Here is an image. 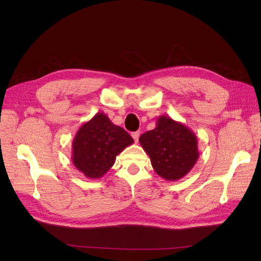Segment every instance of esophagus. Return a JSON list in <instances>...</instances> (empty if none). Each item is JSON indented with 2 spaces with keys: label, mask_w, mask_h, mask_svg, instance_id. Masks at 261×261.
Listing matches in <instances>:
<instances>
[{
  "label": "esophagus",
  "mask_w": 261,
  "mask_h": 261,
  "mask_svg": "<svg viewBox=\"0 0 261 261\" xmlns=\"http://www.w3.org/2000/svg\"><path fill=\"white\" fill-rule=\"evenodd\" d=\"M139 135H140L139 132H134V133H132V137L134 138V140H135V143H137V141H138Z\"/></svg>",
  "instance_id": "esophagus-1"
}]
</instances>
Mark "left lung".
<instances>
[{
    "instance_id": "obj_1",
    "label": "left lung",
    "mask_w": 261,
    "mask_h": 261,
    "mask_svg": "<svg viewBox=\"0 0 261 261\" xmlns=\"http://www.w3.org/2000/svg\"><path fill=\"white\" fill-rule=\"evenodd\" d=\"M139 143L156 174L167 180L183 178L199 158L195 133L167 115L158 117L155 128L143 134Z\"/></svg>"
}]
</instances>
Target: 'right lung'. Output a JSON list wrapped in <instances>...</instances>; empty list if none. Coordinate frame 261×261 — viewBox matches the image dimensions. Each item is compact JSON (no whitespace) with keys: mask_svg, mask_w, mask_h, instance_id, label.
Masks as SVG:
<instances>
[{"mask_svg":"<svg viewBox=\"0 0 261 261\" xmlns=\"http://www.w3.org/2000/svg\"><path fill=\"white\" fill-rule=\"evenodd\" d=\"M133 143L127 132L100 112L77 130L72 145V161L87 178L97 179L113 167L116 155Z\"/></svg>","mask_w":261,"mask_h":261,"instance_id":"right-lung-1","label":"right lung"}]
</instances>
